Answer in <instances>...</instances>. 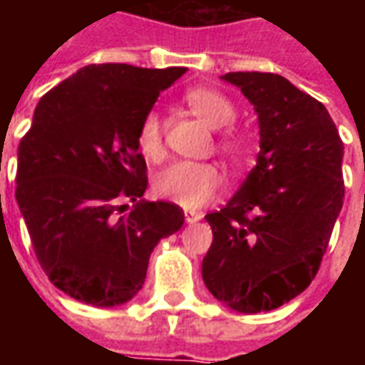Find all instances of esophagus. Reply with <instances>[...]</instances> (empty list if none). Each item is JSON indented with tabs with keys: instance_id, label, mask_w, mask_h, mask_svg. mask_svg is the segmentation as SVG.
Listing matches in <instances>:
<instances>
[{
	"instance_id": "1",
	"label": "esophagus",
	"mask_w": 365,
	"mask_h": 365,
	"mask_svg": "<svg viewBox=\"0 0 365 365\" xmlns=\"http://www.w3.org/2000/svg\"><path fill=\"white\" fill-rule=\"evenodd\" d=\"M183 217H185V221L190 222V225H193V222L201 221L203 215L197 213V211H191V209H185V211H183Z\"/></svg>"
}]
</instances>
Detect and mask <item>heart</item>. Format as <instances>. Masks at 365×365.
<instances>
[{
    "instance_id": "obj_1",
    "label": "heart",
    "mask_w": 365,
    "mask_h": 365,
    "mask_svg": "<svg viewBox=\"0 0 365 365\" xmlns=\"http://www.w3.org/2000/svg\"><path fill=\"white\" fill-rule=\"evenodd\" d=\"M183 101L195 113L199 119L207 123L215 130L229 127L237 119V109L229 97L215 90L195 88L183 96ZM138 148L143 150L146 158L156 160L162 156V125H160L158 113H148L138 127ZM222 150L230 158L242 160L246 156L245 143L237 136H225L221 140ZM221 174L211 164H199V162H174L172 166L164 168L156 180L154 191L160 197L172 201L175 205L185 209H197L209 203L221 190Z\"/></svg>"
}]
</instances>
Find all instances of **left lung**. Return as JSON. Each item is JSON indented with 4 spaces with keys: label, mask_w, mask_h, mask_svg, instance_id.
Returning a JSON list of instances; mask_svg holds the SVG:
<instances>
[{
    "label": "left lung",
    "mask_w": 365,
    "mask_h": 365,
    "mask_svg": "<svg viewBox=\"0 0 365 365\" xmlns=\"http://www.w3.org/2000/svg\"><path fill=\"white\" fill-rule=\"evenodd\" d=\"M221 80L254 105L260 152L227 205L205 215L213 245L201 275L222 305L254 314L297 297L319 272L344 201V144L327 107L283 76Z\"/></svg>",
    "instance_id": "obj_1"
}]
</instances>
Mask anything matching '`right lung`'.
<instances>
[{
  "label": "right lung",
  "instance_id": "obj_1",
  "mask_svg": "<svg viewBox=\"0 0 365 365\" xmlns=\"http://www.w3.org/2000/svg\"><path fill=\"white\" fill-rule=\"evenodd\" d=\"M185 68L90 64L41 97L17 148L15 199L44 274L93 307H119L143 289L162 238L183 211L143 199L148 180L138 127ZM135 203L114 213V199Z\"/></svg>",
  "mask_w": 365,
  "mask_h": 365
}]
</instances>
